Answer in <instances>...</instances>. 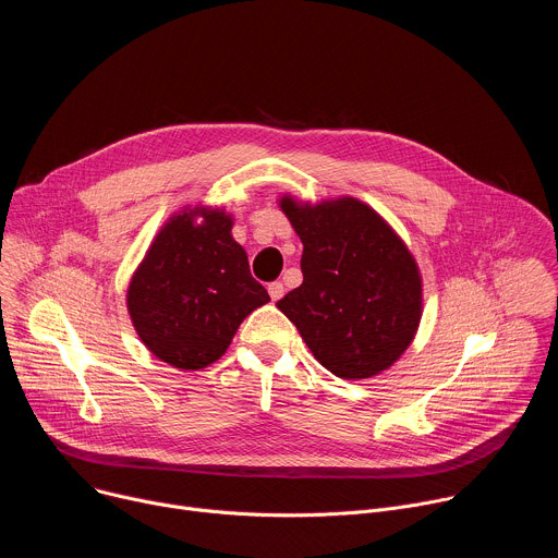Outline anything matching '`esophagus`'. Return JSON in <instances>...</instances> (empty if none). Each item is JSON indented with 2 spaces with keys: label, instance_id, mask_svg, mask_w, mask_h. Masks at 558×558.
Returning a JSON list of instances; mask_svg holds the SVG:
<instances>
[{
  "label": "esophagus",
  "instance_id": "obj_1",
  "mask_svg": "<svg viewBox=\"0 0 558 558\" xmlns=\"http://www.w3.org/2000/svg\"><path fill=\"white\" fill-rule=\"evenodd\" d=\"M267 291H269L271 300H274V302H278V300L284 295V284H282V282H271V284L267 287Z\"/></svg>",
  "mask_w": 558,
  "mask_h": 558
}]
</instances>
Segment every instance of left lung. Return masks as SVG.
I'll use <instances>...</instances> for the list:
<instances>
[{"mask_svg":"<svg viewBox=\"0 0 558 558\" xmlns=\"http://www.w3.org/2000/svg\"><path fill=\"white\" fill-rule=\"evenodd\" d=\"M302 250V284L276 306L327 371L366 379L411 347L422 320L420 267L392 227L366 203L317 205L280 198Z\"/></svg>","mask_w":558,"mask_h":558,"instance_id":"obj_1","label":"left lung"}]
</instances>
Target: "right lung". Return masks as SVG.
Here are the masks:
<instances>
[{
	"label": "right lung",
	"instance_id": "obj_1",
	"mask_svg": "<svg viewBox=\"0 0 558 558\" xmlns=\"http://www.w3.org/2000/svg\"><path fill=\"white\" fill-rule=\"evenodd\" d=\"M231 227L218 207L174 214L130 280L128 311L141 342L174 368L216 362L245 317L269 302Z\"/></svg>",
	"mask_w": 558,
	"mask_h": 558
}]
</instances>
